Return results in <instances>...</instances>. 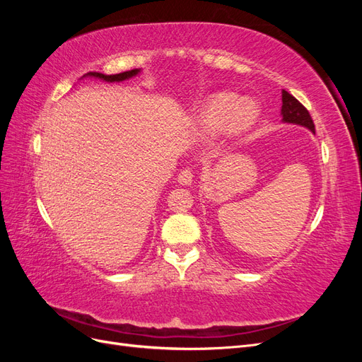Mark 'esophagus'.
I'll return each mask as SVG.
<instances>
[{"instance_id":"34e87169","label":"esophagus","mask_w":362,"mask_h":362,"mask_svg":"<svg viewBox=\"0 0 362 362\" xmlns=\"http://www.w3.org/2000/svg\"><path fill=\"white\" fill-rule=\"evenodd\" d=\"M194 178V172L192 168H185L178 173V182L182 185H190Z\"/></svg>"}]
</instances>
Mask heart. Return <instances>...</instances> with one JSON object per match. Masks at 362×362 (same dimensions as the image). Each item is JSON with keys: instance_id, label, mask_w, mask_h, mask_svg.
Instances as JSON below:
<instances>
[{"instance_id": "1", "label": "heart", "mask_w": 362, "mask_h": 362, "mask_svg": "<svg viewBox=\"0 0 362 362\" xmlns=\"http://www.w3.org/2000/svg\"><path fill=\"white\" fill-rule=\"evenodd\" d=\"M259 116V107L254 100H240L231 93L213 95L198 116V125L206 134L226 128L229 133H240L250 128Z\"/></svg>"}]
</instances>
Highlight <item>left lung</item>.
Here are the masks:
<instances>
[{
  "mask_svg": "<svg viewBox=\"0 0 362 362\" xmlns=\"http://www.w3.org/2000/svg\"><path fill=\"white\" fill-rule=\"evenodd\" d=\"M282 122L286 124H296L308 128L313 133H315L314 122L308 113V110L296 100L293 95H290L287 90H282Z\"/></svg>",
  "mask_w": 362,
  "mask_h": 362,
  "instance_id": "left-lung-1",
  "label": "left lung"
}]
</instances>
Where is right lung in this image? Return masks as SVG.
<instances>
[{
    "mask_svg": "<svg viewBox=\"0 0 362 362\" xmlns=\"http://www.w3.org/2000/svg\"><path fill=\"white\" fill-rule=\"evenodd\" d=\"M139 72H140V69L120 72V74H116V75H105V74H100V72H89V74H86L84 76H93V78H100V80H104L107 83H115V81L119 83V81H124V80H128V78H133V76H136Z\"/></svg>",
    "mask_w": 362,
    "mask_h": 362,
    "instance_id": "obj_1",
    "label": "right lung"
}]
</instances>
